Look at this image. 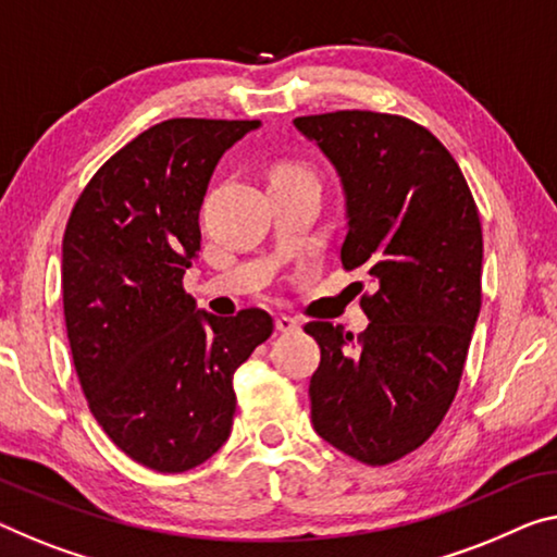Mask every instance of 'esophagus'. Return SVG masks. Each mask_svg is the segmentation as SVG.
<instances>
[{"mask_svg": "<svg viewBox=\"0 0 557 557\" xmlns=\"http://www.w3.org/2000/svg\"><path fill=\"white\" fill-rule=\"evenodd\" d=\"M301 329V321L294 319V315H278L276 319V331L281 333H296Z\"/></svg>", "mask_w": 557, "mask_h": 557, "instance_id": "esophagus-1", "label": "esophagus"}]
</instances>
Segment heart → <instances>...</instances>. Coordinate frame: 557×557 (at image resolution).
Wrapping results in <instances>:
<instances>
[{"label": "heart", "instance_id": "heart-1", "mask_svg": "<svg viewBox=\"0 0 557 557\" xmlns=\"http://www.w3.org/2000/svg\"><path fill=\"white\" fill-rule=\"evenodd\" d=\"M288 182H313L311 169L298 164V161H281L271 169L269 184H288Z\"/></svg>", "mask_w": 557, "mask_h": 557}]
</instances>
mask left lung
<instances>
[{
    "instance_id": "obj_1",
    "label": "left lung",
    "mask_w": 557,
    "mask_h": 557,
    "mask_svg": "<svg viewBox=\"0 0 557 557\" xmlns=\"http://www.w3.org/2000/svg\"><path fill=\"white\" fill-rule=\"evenodd\" d=\"M294 126L341 178L344 269L373 284L356 344L344 326H304L321 348L311 421L333 448L386 466L423 446L456 398L481 311V219L456 159L410 119L333 111Z\"/></svg>"
}]
</instances>
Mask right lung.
I'll use <instances>...</instances> for the list:
<instances>
[{
	"instance_id": "right-lung-1",
	"label": "right lung",
	"mask_w": 557,
	"mask_h": 557,
	"mask_svg": "<svg viewBox=\"0 0 557 557\" xmlns=\"http://www.w3.org/2000/svg\"><path fill=\"white\" fill-rule=\"evenodd\" d=\"M259 126H151L94 174L64 231V321L82 391L109 438L159 473H184L224 446L236 368L273 331L267 311L219 319L182 286L213 169Z\"/></svg>"
}]
</instances>
